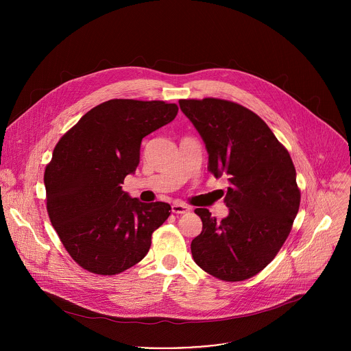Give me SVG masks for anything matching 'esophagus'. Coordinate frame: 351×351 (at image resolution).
Segmentation results:
<instances>
[{"label": "esophagus", "mask_w": 351, "mask_h": 351, "mask_svg": "<svg viewBox=\"0 0 351 351\" xmlns=\"http://www.w3.org/2000/svg\"><path fill=\"white\" fill-rule=\"evenodd\" d=\"M189 211H190V207L186 206V204H182V203L172 204V213L173 214H186Z\"/></svg>", "instance_id": "34e87169"}]
</instances>
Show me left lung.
I'll return each instance as SVG.
<instances>
[{"mask_svg": "<svg viewBox=\"0 0 351 351\" xmlns=\"http://www.w3.org/2000/svg\"><path fill=\"white\" fill-rule=\"evenodd\" d=\"M179 106L206 144L210 172L229 176L228 217L219 222L207 208L194 211L203 230L191 241L193 260L222 280L252 278L275 258L298 213L293 161L253 111L218 98Z\"/></svg>", "mask_w": 351, "mask_h": 351, "instance_id": "8db88e82", "label": "left lung"}]
</instances>
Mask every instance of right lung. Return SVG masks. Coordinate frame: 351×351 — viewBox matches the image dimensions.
Here are the masks:
<instances>
[{
  "mask_svg": "<svg viewBox=\"0 0 351 351\" xmlns=\"http://www.w3.org/2000/svg\"><path fill=\"white\" fill-rule=\"evenodd\" d=\"M176 104L110 99L66 132L45 168L47 211L64 247L83 268L117 275L148 253L171 215L162 202L141 203L122 190L140 162L143 137L168 125Z\"/></svg>",
  "mask_w": 351,
  "mask_h": 351,
  "instance_id": "obj_1",
  "label": "right lung"
}]
</instances>
